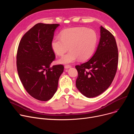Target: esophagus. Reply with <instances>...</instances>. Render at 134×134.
<instances>
[{
    "label": "esophagus",
    "instance_id": "esophagus-1",
    "mask_svg": "<svg viewBox=\"0 0 134 134\" xmlns=\"http://www.w3.org/2000/svg\"><path fill=\"white\" fill-rule=\"evenodd\" d=\"M71 68V66H70V65H66L65 66V69H68V68Z\"/></svg>",
    "mask_w": 134,
    "mask_h": 134
}]
</instances>
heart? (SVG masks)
Wrapping results in <instances>:
<instances>
[{"mask_svg": "<svg viewBox=\"0 0 134 134\" xmlns=\"http://www.w3.org/2000/svg\"><path fill=\"white\" fill-rule=\"evenodd\" d=\"M97 42V35L92 29L85 27L67 29L61 36L55 37L51 43L52 48L58 55H62L69 48L70 51L58 60L61 64H68L78 60H86L92 55Z\"/></svg>", "mask_w": 134, "mask_h": 134, "instance_id": "heart-1", "label": "heart"}]
</instances>
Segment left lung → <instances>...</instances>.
<instances>
[{
	"label": "left lung",
	"instance_id": "8db88e82",
	"mask_svg": "<svg viewBox=\"0 0 134 134\" xmlns=\"http://www.w3.org/2000/svg\"><path fill=\"white\" fill-rule=\"evenodd\" d=\"M100 33L99 44L92 57L75 66L78 73L76 87L87 98L97 97L107 90L117 69L118 53L115 38L102 26Z\"/></svg>",
	"mask_w": 134,
	"mask_h": 134
}]
</instances>
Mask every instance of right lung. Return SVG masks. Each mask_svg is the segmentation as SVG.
Returning <instances> with one entry per match:
<instances>
[{
  "instance_id": "1",
  "label": "right lung",
  "mask_w": 134,
  "mask_h": 134,
  "mask_svg": "<svg viewBox=\"0 0 134 134\" xmlns=\"http://www.w3.org/2000/svg\"><path fill=\"white\" fill-rule=\"evenodd\" d=\"M60 25L38 23L21 39L17 54V67L23 85L33 98L47 101L58 89L62 65L50 67L55 56L51 46L55 30Z\"/></svg>"
}]
</instances>
